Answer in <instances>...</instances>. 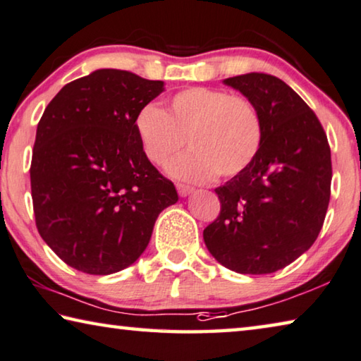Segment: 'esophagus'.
Here are the masks:
<instances>
[{
	"label": "esophagus",
	"instance_id": "obj_1",
	"mask_svg": "<svg viewBox=\"0 0 361 361\" xmlns=\"http://www.w3.org/2000/svg\"><path fill=\"white\" fill-rule=\"evenodd\" d=\"M176 190H178V194L181 197H186V196H190V194L194 191L191 186H188V185H183V183H178V185H176Z\"/></svg>",
	"mask_w": 361,
	"mask_h": 361
}]
</instances>
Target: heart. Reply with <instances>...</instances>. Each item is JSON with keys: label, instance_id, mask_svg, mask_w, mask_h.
I'll use <instances>...</instances> for the list:
<instances>
[{"label": "heart", "instance_id": "b5f03b06", "mask_svg": "<svg viewBox=\"0 0 361 361\" xmlns=\"http://www.w3.org/2000/svg\"><path fill=\"white\" fill-rule=\"evenodd\" d=\"M142 151L156 165H164L181 151L185 156L169 165L176 178L205 183L219 173L236 176L249 167L262 142V118L243 96L225 90L191 87L171 96L167 109L147 104L135 118Z\"/></svg>", "mask_w": 361, "mask_h": 361}]
</instances>
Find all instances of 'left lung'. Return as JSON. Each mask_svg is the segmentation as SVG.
Masks as SVG:
<instances>
[{
  "label": "left lung",
  "instance_id": "left-lung-1",
  "mask_svg": "<svg viewBox=\"0 0 361 361\" xmlns=\"http://www.w3.org/2000/svg\"><path fill=\"white\" fill-rule=\"evenodd\" d=\"M257 107L262 142L241 173L216 188L221 209L204 230L209 252L241 274L288 267L312 247L331 196V149L318 117L268 73L223 80Z\"/></svg>",
  "mask_w": 361,
  "mask_h": 361
}]
</instances>
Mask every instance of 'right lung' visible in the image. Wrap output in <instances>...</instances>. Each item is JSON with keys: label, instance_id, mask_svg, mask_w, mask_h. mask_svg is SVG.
I'll use <instances>...</instances> for the list:
<instances>
[{"label": "right lung", "instance_id": "add662e5", "mask_svg": "<svg viewBox=\"0 0 361 361\" xmlns=\"http://www.w3.org/2000/svg\"><path fill=\"white\" fill-rule=\"evenodd\" d=\"M162 91L160 80L99 68L67 83L39 118L30 165L37 228L78 271L130 267L160 212L178 201L135 128L138 112Z\"/></svg>", "mask_w": 361, "mask_h": 361}]
</instances>
